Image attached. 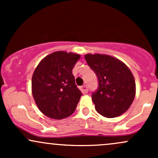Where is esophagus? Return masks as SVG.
<instances>
[{"label":"esophagus","instance_id":"34e87169","mask_svg":"<svg viewBox=\"0 0 158 158\" xmlns=\"http://www.w3.org/2000/svg\"><path fill=\"white\" fill-rule=\"evenodd\" d=\"M80 90L83 94H87V93H88V90L87 85H82V86H81L80 87Z\"/></svg>","mask_w":158,"mask_h":158}]
</instances>
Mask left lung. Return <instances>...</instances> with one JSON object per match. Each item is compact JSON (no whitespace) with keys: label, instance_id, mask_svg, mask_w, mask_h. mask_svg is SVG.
Here are the masks:
<instances>
[{"label":"left lung","instance_id":"obj_1","mask_svg":"<svg viewBox=\"0 0 158 158\" xmlns=\"http://www.w3.org/2000/svg\"><path fill=\"white\" fill-rule=\"evenodd\" d=\"M85 59L95 72L99 87L92 94L95 109L107 118L124 114L136 94L135 78L130 69L117 58L106 54H86Z\"/></svg>","mask_w":158,"mask_h":158}]
</instances>
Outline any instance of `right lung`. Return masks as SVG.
<instances>
[{
  "instance_id": "1",
  "label": "right lung",
  "mask_w": 158,
  "mask_h": 158,
  "mask_svg": "<svg viewBox=\"0 0 158 158\" xmlns=\"http://www.w3.org/2000/svg\"><path fill=\"white\" fill-rule=\"evenodd\" d=\"M81 56L56 51L36 67L32 77V94L40 111L50 118L61 119L75 111L82 94L76 85L72 70Z\"/></svg>"
}]
</instances>
